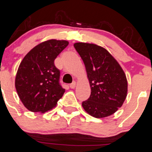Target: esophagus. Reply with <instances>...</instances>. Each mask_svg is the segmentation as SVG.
I'll use <instances>...</instances> for the list:
<instances>
[{
	"instance_id": "34e87169",
	"label": "esophagus",
	"mask_w": 152,
	"mask_h": 152,
	"mask_svg": "<svg viewBox=\"0 0 152 152\" xmlns=\"http://www.w3.org/2000/svg\"><path fill=\"white\" fill-rule=\"evenodd\" d=\"M76 82H73L71 84L69 85V88H74L76 87Z\"/></svg>"
}]
</instances>
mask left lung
Returning a JSON list of instances; mask_svg holds the SVG:
<instances>
[{
    "instance_id": "left-lung-1",
    "label": "left lung",
    "mask_w": 152,
    "mask_h": 152,
    "mask_svg": "<svg viewBox=\"0 0 152 152\" xmlns=\"http://www.w3.org/2000/svg\"><path fill=\"white\" fill-rule=\"evenodd\" d=\"M73 46L84 62L91 87L90 97L82 103L83 109L97 118L114 114L127 94L124 70L102 46L88 42H76Z\"/></svg>"
}]
</instances>
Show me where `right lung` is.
<instances>
[{"label":"right lung","mask_w":152,"mask_h":152,"mask_svg":"<svg viewBox=\"0 0 152 152\" xmlns=\"http://www.w3.org/2000/svg\"><path fill=\"white\" fill-rule=\"evenodd\" d=\"M66 40L52 39L31 49L17 70L15 86L24 106L33 113H44L55 107L65 90L59 84L60 71L54 64L68 46Z\"/></svg>","instance_id":"1"}]
</instances>
